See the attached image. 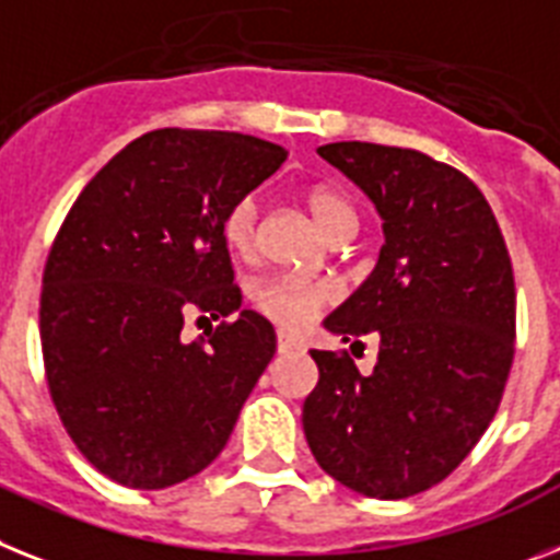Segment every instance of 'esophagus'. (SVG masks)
<instances>
[{
	"label": "esophagus",
	"mask_w": 560,
	"mask_h": 560,
	"mask_svg": "<svg viewBox=\"0 0 560 560\" xmlns=\"http://www.w3.org/2000/svg\"><path fill=\"white\" fill-rule=\"evenodd\" d=\"M299 350V341L293 336H288L284 330H279V352H293Z\"/></svg>",
	"instance_id": "34e87169"
}]
</instances>
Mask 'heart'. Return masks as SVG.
I'll return each instance as SVG.
<instances>
[{
	"instance_id": "heart-1",
	"label": "heart",
	"mask_w": 560,
	"mask_h": 560,
	"mask_svg": "<svg viewBox=\"0 0 560 560\" xmlns=\"http://www.w3.org/2000/svg\"><path fill=\"white\" fill-rule=\"evenodd\" d=\"M310 213L327 236H338L341 230L359 228V213L350 205L347 196H341L332 187H310L307 190ZM222 238L228 250L238 258H247L256 250L258 242V199L256 196H242L230 205L222 219ZM332 290L318 281L299 279V276H272V279L258 281L250 290V302L258 313H265L281 327H304L313 322L318 310L330 302Z\"/></svg>"
}]
</instances>
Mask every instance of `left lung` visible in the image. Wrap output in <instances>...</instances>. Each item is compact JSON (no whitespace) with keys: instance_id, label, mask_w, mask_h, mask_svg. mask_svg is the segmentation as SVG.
Instances as JSON below:
<instances>
[{"instance_id":"obj_1","label":"left lung","mask_w":560,"mask_h":560,"mask_svg":"<svg viewBox=\"0 0 560 560\" xmlns=\"http://www.w3.org/2000/svg\"><path fill=\"white\" fill-rule=\"evenodd\" d=\"M318 156L384 222L373 272L324 318L341 341L375 332L378 361L361 375L347 352H310L318 384L304 435L338 483L398 501L444 481L501 404L515 352L510 253L483 192L450 164L370 142L324 144Z\"/></svg>"}]
</instances>
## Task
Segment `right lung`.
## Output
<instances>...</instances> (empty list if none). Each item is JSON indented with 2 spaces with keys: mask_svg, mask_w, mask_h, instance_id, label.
<instances>
[{
  "mask_svg": "<svg viewBox=\"0 0 560 560\" xmlns=\"http://www.w3.org/2000/svg\"><path fill=\"white\" fill-rule=\"evenodd\" d=\"M288 150L224 130H150L88 182L42 276L50 398L110 481L164 490L222 453L276 352L242 307L222 219ZM190 312L234 316L185 342Z\"/></svg>",
  "mask_w": 560,
  "mask_h": 560,
  "instance_id": "1",
  "label": "right lung"
}]
</instances>
